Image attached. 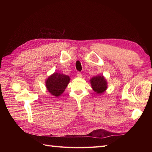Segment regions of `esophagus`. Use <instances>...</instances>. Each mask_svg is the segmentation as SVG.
I'll return each instance as SVG.
<instances>
[{"instance_id": "esophagus-1", "label": "esophagus", "mask_w": 152, "mask_h": 152, "mask_svg": "<svg viewBox=\"0 0 152 152\" xmlns=\"http://www.w3.org/2000/svg\"><path fill=\"white\" fill-rule=\"evenodd\" d=\"M77 76L78 77H82V73H81L80 72H77Z\"/></svg>"}]
</instances>
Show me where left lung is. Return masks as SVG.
Masks as SVG:
<instances>
[{"instance_id": "1", "label": "left lung", "mask_w": 152, "mask_h": 152, "mask_svg": "<svg viewBox=\"0 0 152 152\" xmlns=\"http://www.w3.org/2000/svg\"><path fill=\"white\" fill-rule=\"evenodd\" d=\"M91 84L92 88L98 94L103 93L107 88V82L103 76L98 75L93 77L91 79Z\"/></svg>"}]
</instances>
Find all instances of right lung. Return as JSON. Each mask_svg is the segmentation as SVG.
Here are the masks:
<instances>
[{"instance_id": "add662e5", "label": "right lung", "mask_w": 152, "mask_h": 152, "mask_svg": "<svg viewBox=\"0 0 152 152\" xmlns=\"http://www.w3.org/2000/svg\"><path fill=\"white\" fill-rule=\"evenodd\" d=\"M70 82V77L66 75L54 73L47 79L45 84L49 93L53 96H60Z\"/></svg>"}]
</instances>
